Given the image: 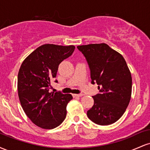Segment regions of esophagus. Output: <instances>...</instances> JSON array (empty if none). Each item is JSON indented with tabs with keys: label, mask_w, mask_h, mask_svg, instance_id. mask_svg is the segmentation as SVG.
Segmentation results:
<instances>
[{
	"label": "esophagus",
	"mask_w": 150,
	"mask_h": 150,
	"mask_svg": "<svg viewBox=\"0 0 150 150\" xmlns=\"http://www.w3.org/2000/svg\"><path fill=\"white\" fill-rule=\"evenodd\" d=\"M73 97H82V96H83V94H73Z\"/></svg>",
	"instance_id": "34e87169"
}]
</instances>
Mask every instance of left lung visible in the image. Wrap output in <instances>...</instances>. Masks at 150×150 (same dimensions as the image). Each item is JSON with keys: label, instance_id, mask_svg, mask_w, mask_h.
Returning <instances> with one entry per match:
<instances>
[{"label": "left lung", "instance_id": "8db88e82", "mask_svg": "<svg viewBox=\"0 0 150 150\" xmlns=\"http://www.w3.org/2000/svg\"><path fill=\"white\" fill-rule=\"evenodd\" d=\"M90 69L92 83L97 82L99 94L93 96L94 105L87 111L92 121L112 124L123 116L132 93V77L124 58L106 44L77 46Z\"/></svg>", "mask_w": 150, "mask_h": 150}]
</instances>
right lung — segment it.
I'll return each instance as SVG.
<instances>
[{
  "label": "right lung",
  "instance_id": "right-lung-1",
  "mask_svg": "<svg viewBox=\"0 0 150 150\" xmlns=\"http://www.w3.org/2000/svg\"><path fill=\"white\" fill-rule=\"evenodd\" d=\"M75 49L73 45L44 44L31 53L20 66L19 99L27 117L40 128H56L66 117V106L73 99L72 95L49 90L51 80L56 77L58 65L71 56Z\"/></svg>",
  "mask_w": 150,
  "mask_h": 150
}]
</instances>
